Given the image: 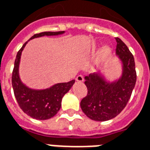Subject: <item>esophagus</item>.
<instances>
[{
  "mask_svg": "<svg viewBox=\"0 0 150 150\" xmlns=\"http://www.w3.org/2000/svg\"><path fill=\"white\" fill-rule=\"evenodd\" d=\"M84 80V78L83 75H78L77 77H76V81H78V82H83Z\"/></svg>",
  "mask_w": 150,
  "mask_h": 150,
  "instance_id": "34e87169",
  "label": "esophagus"
}]
</instances>
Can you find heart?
<instances>
[{"instance_id": "obj_1", "label": "heart", "mask_w": 150, "mask_h": 150, "mask_svg": "<svg viewBox=\"0 0 150 150\" xmlns=\"http://www.w3.org/2000/svg\"><path fill=\"white\" fill-rule=\"evenodd\" d=\"M110 53V49L108 47H105L104 49H103V55L105 56V55H107Z\"/></svg>"}]
</instances>
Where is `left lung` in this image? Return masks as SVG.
I'll use <instances>...</instances> for the list:
<instances>
[{"instance_id": "left-lung-1", "label": "left lung", "mask_w": 150, "mask_h": 150, "mask_svg": "<svg viewBox=\"0 0 150 150\" xmlns=\"http://www.w3.org/2000/svg\"><path fill=\"white\" fill-rule=\"evenodd\" d=\"M115 51L123 63L122 78L109 84L98 74L85 77L87 95L81 100L80 106L84 114L92 120L104 122L119 115L128 103L136 83L134 55L121 39L115 37Z\"/></svg>"}]
</instances>
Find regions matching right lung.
Here are the masks:
<instances>
[{
    "instance_id": "obj_1",
    "label": "right lung",
    "mask_w": 150,
    "mask_h": 150,
    "mask_svg": "<svg viewBox=\"0 0 150 150\" xmlns=\"http://www.w3.org/2000/svg\"><path fill=\"white\" fill-rule=\"evenodd\" d=\"M64 33V31L44 32L35 34L30 40L44 35H59ZM27 42H25L21 48L18 51L14 63V67L12 73V85L14 95L19 106L25 114L35 119L46 120L54 117L58 113L61 107L62 98L75 83V79L67 83L55 84L48 89L43 91H34L26 87L20 80L18 67L21 52Z\"/></svg>"
}]
</instances>
